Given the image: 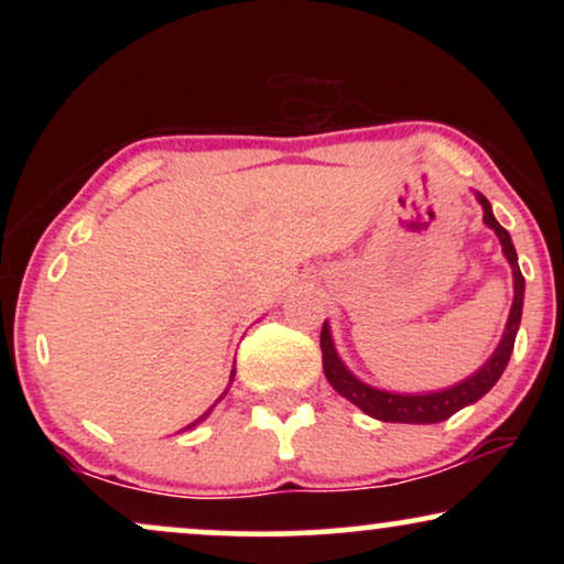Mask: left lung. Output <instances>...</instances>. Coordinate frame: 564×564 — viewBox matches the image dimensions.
Instances as JSON below:
<instances>
[{"label":"left lung","instance_id":"left-lung-1","mask_svg":"<svg viewBox=\"0 0 564 564\" xmlns=\"http://www.w3.org/2000/svg\"><path fill=\"white\" fill-rule=\"evenodd\" d=\"M477 199L482 205V220L485 226L496 230L500 238V246H503V253L508 264L513 269V305L511 313H508V323L503 330V338H500L498 349L492 351V357L485 361V365L477 369L473 377L462 380L454 388L438 390V392H426V395H400V392H388L377 390L372 384H365L357 380L341 359H338L334 338H330L328 323H323L321 328V351H323V372H326L330 388H334L338 395L351 400L354 405L361 408L367 415H372L377 421L388 423H438L446 421L449 415L462 411L465 405H473L480 400L485 392H488L492 384L500 380L503 369L508 367V359H511L516 334H519L521 326V311H523V274L519 269V257H516L513 241L508 236V230L496 220V215L490 210V203L485 199L480 192H477Z\"/></svg>","mask_w":564,"mask_h":564}]
</instances>
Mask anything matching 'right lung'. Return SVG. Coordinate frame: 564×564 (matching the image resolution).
<instances>
[{"mask_svg": "<svg viewBox=\"0 0 564 564\" xmlns=\"http://www.w3.org/2000/svg\"><path fill=\"white\" fill-rule=\"evenodd\" d=\"M230 380H234V375H230ZM207 413H210V411H207ZM207 413H205V415H207ZM205 415H199V421H203ZM195 423H197V421H195ZM195 423H192V426H195ZM187 429H189V426H187Z\"/></svg>", "mask_w": 564, "mask_h": 564, "instance_id": "1", "label": "right lung"}]
</instances>
